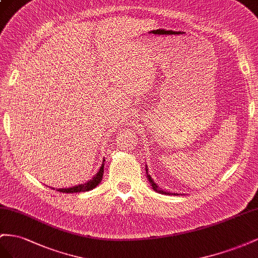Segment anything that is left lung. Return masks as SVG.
<instances>
[{
	"label": "left lung",
	"mask_w": 258,
	"mask_h": 258,
	"mask_svg": "<svg viewBox=\"0 0 258 258\" xmlns=\"http://www.w3.org/2000/svg\"><path fill=\"white\" fill-rule=\"evenodd\" d=\"M146 174H147V178H148V180H149V182H150V185H151V187H152V189H153L154 191H157V192H161V194H163V195H170V196H171V195H174V196H178V194H171V192H166V191H164V190H160L157 183L153 181V179L151 178V176L148 174V168H147V165H146Z\"/></svg>",
	"instance_id": "obj_1"
}]
</instances>
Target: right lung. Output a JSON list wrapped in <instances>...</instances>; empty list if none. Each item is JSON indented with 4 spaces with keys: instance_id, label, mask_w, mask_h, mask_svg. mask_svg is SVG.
Segmentation results:
<instances>
[{
    "instance_id": "right-lung-1",
    "label": "right lung",
    "mask_w": 258,
    "mask_h": 258,
    "mask_svg": "<svg viewBox=\"0 0 258 258\" xmlns=\"http://www.w3.org/2000/svg\"><path fill=\"white\" fill-rule=\"evenodd\" d=\"M105 161H106L105 159L102 160V163H101L99 171L96 173V175H95L92 179H90L87 182L81 183V185H77V186H73V187H70V188H60V189H57V191H59V192H66V194L85 192V191H90V190L94 189L95 187H97L98 183L102 180V176H104Z\"/></svg>"
}]
</instances>
